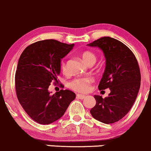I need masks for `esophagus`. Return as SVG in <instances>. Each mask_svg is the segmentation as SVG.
Wrapping results in <instances>:
<instances>
[{"label": "esophagus", "instance_id": "obj_1", "mask_svg": "<svg viewBox=\"0 0 151 151\" xmlns=\"http://www.w3.org/2000/svg\"><path fill=\"white\" fill-rule=\"evenodd\" d=\"M77 98L80 99H83L85 98V96L83 95V94H77Z\"/></svg>", "mask_w": 151, "mask_h": 151}]
</instances>
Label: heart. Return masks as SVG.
I'll return each mask as SVG.
<instances>
[{"label": "heart", "instance_id": "obj_1", "mask_svg": "<svg viewBox=\"0 0 151 151\" xmlns=\"http://www.w3.org/2000/svg\"><path fill=\"white\" fill-rule=\"evenodd\" d=\"M81 58L87 65H89L90 63H94L96 60V57L95 55L92 52L90 51L83 52L81 54ZM60 69H61L62 72L66 74L67 68L66 63L64 62L61 63ZM92 83L93 80L91 77H79V78H76L74 80H72L69 83V86L74 91L80 93H86L90 90L91 84Z\"/></svg>", "mask_w": 151, "mask_h": 151}]
</instances>
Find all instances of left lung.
Returning <instances> with one entry per match:
<instances>
[{"label":"left lung","mask_w":151,"mask_h":151,"mask_svg":"<svg viewBox=\"0 0 151 151\" xmlns=\"http://www.w3.org/2000/svg\"><path fill=\"white\" fill-rule=\"evenodd\" d=\"M87 45L102 50L106 66L99 89L110 90V93L104 99L101 96H94L96 104L90 112L100 122L115 123L129 112L137 96L141 82L138 62L129 47L109 36Z\"/></svg>","instance_id":"1"}]
</instances>
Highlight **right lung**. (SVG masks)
<instances>
[{"mask_svg": "<svg viewBox=\"0 0 151 151\" xmlns=\"http://www.w3.org/2000/svg\"><path fill=\"white\" fill-rule=\"evenodd\" d=\"M54 39L39 41L29 45L19 57L15 74V88L19 104L34 121L50 124L60 119L76 98L74 92L60 90L52 95V82H58L61 59L72 50Z\"/></svg>", "mask_w": 151, "mask_h": 151, "instance_id": "1", "label": "right lung"}]
</instances>
